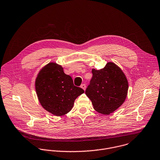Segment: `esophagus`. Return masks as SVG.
Instances as JSON below:
<instances>
[{"mask_svg": "<svg viewBox=\"0 0 160 160\" xmlns=\"http://www.w3.org/2000/svg\"><path fill=\"white\" fill-rule=\"evenodd\" d=\"M81 88L82 89H83L84 90H85L86 88V85H85L84 84H82V85L81 86Z\"/></svg>", "mask_w": 160, "mask_h": 160, "instance_id": "esophagus-1", "label": "esophagus"}]
</instances>
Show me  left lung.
Segmentation results:
<instances>
[{"instance_id": "obj_1", "label": "left lung", "mask_w": 160, "mask_h": 160, "mask_svg": "<svg viewBox=\"0 0 160 160\" xmlns=\"http://www.w3.org/2000/svg\"><path fill=\"white\" fill-rule=\"evenodd\" d=\"M92 73L86 94L95 110L108 115L124 102L128 92V81L122 69L112 62H107L103 69H92Z\"/></svg>"}]
</instances>
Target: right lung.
Masks as SVG:
<instances>
[{
    "label": "right lung",
    "mask_w": 160,
    "mask_h": 160,
    "mask_svg": "<svg viewBox=\"0 0 160 160\" xmlns=\"http://www.w3.org/2000/svg\"><path fill=\"white\" fill-rule=\"evenodd\" d=\"M35 89L42 107L56 116H62L72 108L75 99L84 91L75 86L71 77L66 74L61 66L50 62L39 72Z\"/></svg>",
    "instance_id": "right-lung-1"
}]
</instances>
